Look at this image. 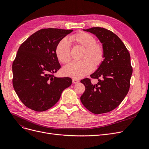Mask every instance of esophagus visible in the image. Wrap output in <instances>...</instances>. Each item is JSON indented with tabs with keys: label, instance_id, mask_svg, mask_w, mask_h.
Returning <instances> with one entry per match:
<instances>
[{
	"label": "esophagus",
	"instance_id": "1",
	"mask_svg": "<svg viewBox=\"0 0 149 149\" xmlns=\"http://www.w3.org/2000/svg\"><path fill=\"white\" fill-rule=\"evenodd\" d=\"M72 81H73V83L74 84H77L79 83V80H78L77 79H75V78H73V79H72Z\"/></svg>",
	"mask_w": 149,
	"mask_h": 149
}]
</instances>
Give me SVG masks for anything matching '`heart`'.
I'll return each instance as SVG.
<instances>
[{"instance_id": "b5f03b06", "label": "heart", "mask_w": 149, "mask_h": 149, "mask_svg": "<svg viewBox=\"0 0 149 149\" xmlns=\"http://www.w3.org/2000/svg\"><path fill=\"white\" fill-rule=\"evenodd\" d=\"M69 41L83 49L79 61L72 62L63 68V73L65 76L75 79L81 78L88 74L93 70V66H100L104 58V52L101 45L96 43L95 37L84 31L70 36ZM58 60L63 64L69 63L71 54L69 42L66 38L60 40L56 48Z\"/></svg>"}]
</instances>
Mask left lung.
Masks as SVG:
<instances>
[{"label":"left lung","instance_id":"8db88e82","mask_svg":"<svg viewBox=\"0 0 149 149\" xmlns=\"http://www.w3.org/2000/svg\"><path fill=\"white\" fill-rule=\"evenodd\" d=\"M83 30L96 36L102 43L104 58L90 75L98 79L96 84H92L88 78L81 80L86 89L80 100L93 113H106L118 107L128 93L132 74L130 54L122 40L111 31L101 27Z\"/></svg>","mask_w":149,"mask_h":149}]
</instances>
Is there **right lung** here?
<instances>
[{
  "label": "right lung",
  "mask_w": 149,
  "mask_h": 149,
  "mask_svg": "<svg viewBox=\"0 0 149 149\" xmlns=\"http://www.w3.org/2000/svg\"><path fill=\"white\" fill-rule=\"evenodd\" d=\"M73 30L45 29L31 35L19 47L13 62V86L24 104L35 111L53 107L70 86V78L52 74L61 68L56 48Z\"/></svg>",
  "instance_id": "1"
}]
</instances>
